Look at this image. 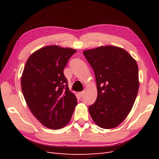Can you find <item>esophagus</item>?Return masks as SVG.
<instances>
[{"label":"esophagus","mask_w":159,"mask_h":159,"mask_svg":"<svg viewBox=\"0 0 159 159\" xmlns=\"http://www.w3.org/2000/svg\"><path fill=\"white\" fill-rule=\"evenodd\" d=\"M84 93V91H80V92L78 93V94H79V95H80V97H81V98L82 97Z\"/></svg>","instance_id":"esophagus-1"}]
</instances>
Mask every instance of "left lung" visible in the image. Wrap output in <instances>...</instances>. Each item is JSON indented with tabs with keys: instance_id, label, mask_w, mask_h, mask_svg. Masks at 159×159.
<instances>
[{
	"instance_id": "obj_1",
	"label": "left lung",
	"mask_w": 159,
	"mask_h": 159,
	"mask_svg": "<svg viewBox=\"0 0 159 159\" xmlns=\"http://www.w3.org/2000/svg\"><path fill=\"white\" fill-rule=\"evenodd\" d=\"M94 71L98 89L95 102L89 107L93 121L112 129L131 111L139 88L136 61L121 48L100 46L83 52Z\"/></svg>"
}]
</instances>
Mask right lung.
<instances>
[{
    "label": "right lung",
    "mask_w": 159,
    "mask_h": 159,
    "mask_svg": "<svg viewBox=\"0 0 159 159\" xmlns=\"http://www.w3.org/2000/svg\"><path fill=\"white\" fill-rule=\"evenodd\" d=\"M76 50L48 46L26 61L21 77L22 91L32 113L43 125L60 129L69 123L77 105L64 69Z\"/></svg>",
    "instance_id": "right-lung-1"
}]
</instances>
